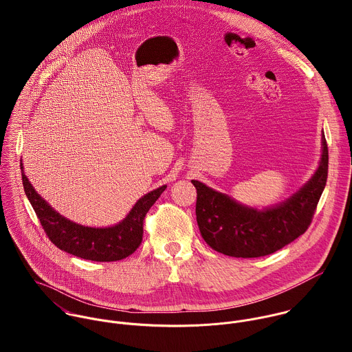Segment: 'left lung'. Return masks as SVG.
<instances>
[{
  "mask_svg": "<svg viewBox=\"0 0 352 352\" xmlns=\"http://www.w3.org/2000/svg\"><path fill=\"white\" fill-rule=\"evenodd\" d=\"M328 176V146L322 133L321 158L313 176L286 201L261 210L218 192L198 180L197 221L203 240L233 257H260L298 239L311 222Z\"/></svg>",
  "mask_w": 352,
  "mask_h": 352,
  "instance_id": "1",
  "label": "left lung"
}]
</instances>
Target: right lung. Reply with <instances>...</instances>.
<instances>
[{
	"label": "right lung",
	"mask_w": 352,
	"mask_h": 352,
	"mask_svg": "<svg viewBox=\"0 0 352 352\" xmlns=\"http://www.w3.org/2000/svg\"><path fill=\"white\" fill-rule=\"evenodd\" d=\"M20 168L25 195L51 243L60 251L92 261H116L135 252L142 243L144 218L166 188V186H162L145 194L116 225L91 228L76 223L54 210L30 183L24 173L23 161Z\"/></svg>",
	"instance_id": "obj_1"
}]
</instances>
